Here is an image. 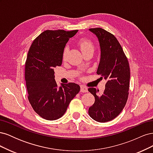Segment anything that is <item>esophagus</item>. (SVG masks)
I'll use <instances>...</instances> for the list:
<instances>
[{
	"label": "esophagus",
	"instance_id": "34e87169",
	"mask_svg": "<svg viewBox=\"0 0 153 153\" xmlns=\"http://www.w3.org/2000/svg\"><path fill=\"white\" fill-rule=\"evenodd\" d=\"M80 91H81L82 92H88L87 88L84 85H81L80 86Z\"/></svg>",
	"mask_w": 153,
	"mask_h": 153
}]
</instances>
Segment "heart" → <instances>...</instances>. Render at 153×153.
I'll return each instance as SVG.
<instances>
[{
    "label": "heart",
    "instance_id": "b5f03b06",
    "mask_svg": "<svg viewBox=\"0 0 153 153\" xmlns=\"http://www.w3.org/2000/svg\"><path fill=\"white\" fill-rule=\"evenodd\" d=\"M78 45L83 53L88 52V51H94V44L92 41L87 38H82L78 41ZM68 52V47H66L64 49L62 57L63 59L66 58L67 54Z\"/></svg>",
    "mask_w": 153,
    "mask_h": 153
}]
</instances>
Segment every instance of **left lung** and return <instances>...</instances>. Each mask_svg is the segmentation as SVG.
Returning a JSON list of instances; mask_svg holds the SVG:
<instances>
[{"instance_id":"obj_1","label":"left lung","mask_w":153,"mask_h":153,"mask_svg":"<svg viewBox=\"0 0 153 153\" xmlns=\"http://www.w3.org/2000/svg\"><path fill=\"white\" fill-rule=\"evenodd\" d=\"M89 30L98 37L101 48V59L97 74L106 80L101 94L99 90L88 89L94 96L95 101L89 108V114L96 121H112L122 112L127 102L130 69L128 59L117 38L101 28Z\"/></svg>"}]
</instances>
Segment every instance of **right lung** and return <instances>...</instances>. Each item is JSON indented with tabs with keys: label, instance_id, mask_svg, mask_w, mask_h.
<instances>
[{
	"label": "right lung",
	"instance_id": "add662e5",
	"mask_svg": "<svg viewBox=\"0 0 153 153\" xmlns=\"http://www.w3.org/2000/svg\"><path fill=\"white\" fill-rule=\"evenodd\" d=\"M77 32L47 30L37 37L29 48L25 65L27 97L35 112L45 119L61 118L80 90L75 83L58 88L54 79V69L61 66L65 45Z\"/></svg>",
	"mask_w": 153,
	"mask_h": 153
}]
</instances>
